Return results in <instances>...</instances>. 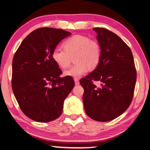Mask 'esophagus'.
<instances>
[{"instance_id":"obj_1","label":"esophagus","mask_w":150,"mask_h":150,"mask_svg":"<svg viewBox=\"0 0 150 150\" xmlns=\"http://www.w3.org/2000/svg\"><path fill=\"white\" fill-rule=\"evenodd\" d=\"M74 80H75V83H79V79H76V78H75V79H74Z\"/></svg>"}]
</instances>
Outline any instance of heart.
<instances>
[{
  "label": "heart",
  "instance_id": "b5f03b06",
  "mask_svg": "<svg viewBox=\"0 0 150 150\" xmlns=\"http://www.w3.org/2000/svg\"><path fill=\"white\" fill-rule=\"evenodd\" d=\"M63 47L53 50L52 57L54 62L63 69L69 67L72 57L75 65L65 71L64 75L79 78L91 69L97 67L101 57V47L97 40L83 35H75L63 43Z\"/></svg>",
  "mask_w": 150,
  "mask_h": 150
}]
</instances>
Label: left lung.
<instances>
[{"label":"left lung","mask_w":150,"mask_h":150,"mask_svg":"<svg viewBox=\"0 0 150 150\" xmlns=\"http://www.w3.org/2000/svg\"><path fill=\"white\" fill-rule=\"evenodd\" d=\"M93 30L101 47L100 60L81 83L87 113L96 120H105L116 117L128 105L136 71L130 48L120 37L103 28Z\"/></svg>","instance_id":"8db88e82"}]
</instances>
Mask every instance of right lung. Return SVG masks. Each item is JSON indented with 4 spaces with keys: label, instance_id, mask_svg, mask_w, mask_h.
Here are the masks:
<instances>
[{
    "label": "right lung",
    "instance_id": "right-lung-1",
    "mask_svg": "<svg viewBox=\"0 0 150 150\" xmlns=\"http://www.w3.org/2000/svg\"><path fill=\"white\" fill-rule=\"evenodd\" d=\"M71 32L40 28L25 38L12 60V84L20 108L35 120L45 122L59 116L71 90L69 77L52 59L57 45Z\"/></svg>",
    "mask_w": 150,
    "mask_h": 150
}]
</instances>
